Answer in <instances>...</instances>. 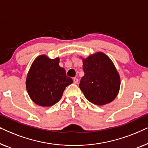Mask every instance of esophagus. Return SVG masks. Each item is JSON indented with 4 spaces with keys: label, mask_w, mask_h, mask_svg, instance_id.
Listing matches in <instances>:
<instances>
[{
    "label": "esophagus",
    "mask_w": 148,
    "mask_h": 148,
    "mask_svg": "<svg viewBox=\"0 0 148 148\" xmlns=\"http://www.w3.org/2000/svg\"><path fill=\"white\" fill-rule=\"evenodd\" d=\"M73 82L75 83V84H77L78 82H79L78 79L77 77H74L73 79Z\"/></svg>",
    "instance_id": "obj_1"
}]
</instances>
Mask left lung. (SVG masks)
Wrapping results in <instances>:
<instances>
[{
  "label": "left lung",
  "instance_id": "1",
  "mask_svg": "<svg viewBox=\"0 0 148 148\" xmlns=\"http://www.w3.org/2000/svg\"><path fill=\"white\" fill-rule=\"evenodd\" d=\"M84 76L79 88L87 100L94 104L104 105L114 100L120 88V77L111 60L102 52L83 60Z\"/></svg>",
  "mask_w": 148,
  "mask_h": 148
}]
</instances>
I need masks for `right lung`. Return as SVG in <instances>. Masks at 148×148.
<instances>
[{"instance_id":"obj_1","label":"right lung","mask_w":148,"mask_h":148,"mask_svg":"<svg viewBox=\"0 0 148 148\" xmlns=\"http://www.w3.org/2000/svg\"><path fill=\"white\" fill-rule=\"evenodd\" d=\"M72 83V79L59 66V58L50 59L41 55L32 64L26 79V88L36 104L50 106L60 100L64 89Z\"/></svg>"}]
</instances>
